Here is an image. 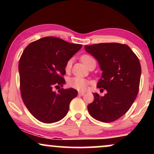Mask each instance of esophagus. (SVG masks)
<instances>
[{
  "label": "esophagus",
  "mask_w": 154,
  "mask_h": 154,
  "mask_svg": "<svg viewBox=\"0 0 154 154\" xmlns=\"http://www.w3.org/2000/svg\"><path fill=\"white\" fill-rule=\"evenodd\" d=\"M78 95H80V96H82V95H85V92H79Z\"/></svg>",
  "instance_id": "1"
}]
</instances>
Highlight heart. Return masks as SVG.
Returning <instances> with one entry per match:
<instances>
[{"mask_svg":"<svg viewBox=\"0 0 154 154\" xmlns=\"http://www.w3.org/2000/svg\"><path fill=\"white\" fill-rule=\"evenodd\" d=\"M81 61H82V63H84L85 66L89 63V62L93 59L92 56H90V55L88 54H84L81 56ZM72 59L68 60L66 61V65H65V71L69 72L71 69L72 66ZM90 85V81L88 80L87 79L82 78V77H74L70 78L68 80V85L69 86L70 88H74V89L77 90V91H85L86 89H87L88 85Z\"/></svg>","mask_w":154,"mask_h":154,"instance_id":"1","label":"heart"}]
</instances>
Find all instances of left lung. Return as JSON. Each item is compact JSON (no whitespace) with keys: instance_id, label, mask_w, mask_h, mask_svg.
I'll return each instance as SVG.
<instances>
[{"instance_id":"8db88e82","label":"left lung","mask_w":154,"mask_h":154,"mask_svg":"<svg viewBox=\"0 0 154 154\" xmlns=\"http://www.w3.org/2000/svg\"><path fill=\"white\" fill-rule=\"evenodd\" d=\"M85 49L97 59L102 70L97 87L107 91L104 96L93 93L94 100L88 110L96 120L112 122L130 109L137 97L141 75L139 59L125 44H93Z\"/></svg>"}]
</instances>
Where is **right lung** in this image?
Here are the masks:
<instances>
[{
	"label": "right lung",
	"mask_w": 154,
	"mask_h": 154,
	"mask_svg": "<svg viewBox=\"0 0 154 154\" xmlns=\"http://www.w3.org/2000/svg\"><path fill=\"white\" fill-rule=\"evenodd\" d=\"M82 45L61 38L45 37L29 43L19 62L20 93L29 112L39 121L54 123L63 119L71 100L77 95L73 88H53L65 83V65Z\"/></svg>",
	"instance_id": "add662e5"
}]
</instances>
